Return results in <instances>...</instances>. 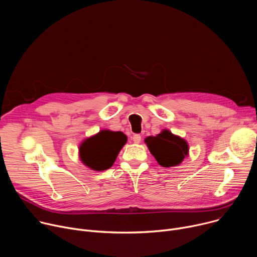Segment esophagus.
Segmentation results:
<instances>
[{
  "instance_id": "1",
  "label": "esophagus",
  "mask_w": 257,
  "mask_h": 257,
  "mask_svg": "<svg viewBox=\"0 0 257 257\" xmlns=\"http://www.w3.org/2000/svg\"><path fill=\"white\" fill-rule=\"evenodd\" d=\"M132 139H133L134 143H140V141H141V136H140L139 134H134L133 137H132Z\"/></svg>"
}]
</instances>
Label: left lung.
I'll list each match as a JSON object with an SVG mask.
<instances>
[{"mask_svg":"<svg viewBox=\"0 0 257 257\" xmlns=\"http://www.w3.org/2000/svg\"><path fill=\"white\" fill-rule=\"evenodd\" d=\"M144 142L157 162L165 168L180 165L189 153L186 140L174 135L167 129H164L157 136L146 137Z\"/></svg>","mask_w":257,"mask_h":257,"instance_id":"1","label":"left lung"}]
</instances>
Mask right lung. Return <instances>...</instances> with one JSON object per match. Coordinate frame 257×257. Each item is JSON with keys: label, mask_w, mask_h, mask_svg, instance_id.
I'll return each instance as SVG.
<instances>
[{"label": "right lung", "mask_w": 257, "mask_h": 257, "mask_svg": "<svg viewBox=\"0 0 257 257\" xmlns=\"http://www.w3.org/2000/svg\"><path fill=\"white\" fill-rule=\"evenodd\" d=\"M126 141L127 136L121 131L100 130L80 144V160L86 167L94 171L109 169Z\"/></svg>", "instance_id": "1"}]
</instances>
